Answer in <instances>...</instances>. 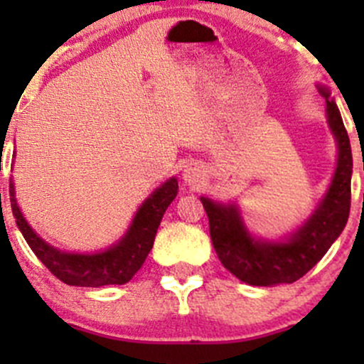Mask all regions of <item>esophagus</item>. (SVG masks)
<instances>
[{"mask_svg": "<svg viewBox=\"0 0 364 364\" xmlns=\"http://www.w3.org/2000/svg\"><path fill=\"white\" fill-rule=\"evenodd\" d=\"M185 179L186 181H196L197 178H199V168H196V167H186L185 168Z\"/></svg>", "mask_w": 364, "mask_h": 364, "instance_id": "obj_1", "label": "esophagus"}]
</instances>
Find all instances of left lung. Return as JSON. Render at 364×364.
<instances>
[{"mask_svg": "<svg viewBox=\"0 0 364 364\" xmlns=\"http://www.w3.org/2000/svg\"><path fill=\"white\" fill-rule=\"evenodd\" d=\"M328 123L338 146V161L324 199L310 218L285 241L255 240L245 227L236 204H218L200 197L209 218V236L225 269L248 285L292 284L308 273L343 230L350 211L352 151L340 111L326 86Z\"/></svg>", "mask_w": 364, "mask_h": 364, "instance_id": "obj_1", "label": "left lung"}]
</instances>
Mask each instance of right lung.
Instances as JSON below:
<instances>
[{"instance_id":"add662e5","label":"right lung","mask_w":364,"mask_h":364,"mask_svg":"<svg viewBox=\"0 0 364 364\" xmlns=\"http://www.w3.org/2000/svg\"><path fill=\"white\" fill-rule=\"evenodd\" d=\"M176 196L178 179L171 178L142 203L127 234L116 245L98 253H68L50 247L28 225L17 205L14 183L10 181L12 211L26 243L54 277L60 278L63 284L80 287L123 285L130 282L153 248L161 216Z\"/></svg>"}]
</instances>
